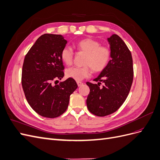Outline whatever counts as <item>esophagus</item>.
I'll list each match as a JSON object with an SVG mask.
<instances>
[{
    "label": "esophagus",
    "mask_w": 160,
    "mask_h": 160,
    "mask_svg": "<svg viewBox=\"0 0 160 160\" xmlns=\"http://www.w3.org/2000/svg\"><path fill=\"white\" fill-rule=\"evenodd\" d=\"M77 85H78L79 87L81 86L82 85H83V82H81V81H77Z\"/></svg>",
    "instance_id": "34e87169"
}]
</instances>
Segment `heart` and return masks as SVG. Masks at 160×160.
<instances>
[{"label":"heart","instance_id":"1","mask_svg":"<svg viewBox=\"0 0 160 160\" xmlns=\"http://www.w3.org/2000/svg\"><path fill=\"white\" fill-rule=\"evenodd\" d=\"M101 43L93 38H84L75 45L77 50L86 53L83 67H72L67 69L65 75L69 78L81 81L88 77L91 72L103 71L111 59V51L108 47L101 46ZM74 57V52L71 47H65L61 52V59L67 65H70Z\"/></svg>","mask_w":160,"mask_h":160}]
</instances>
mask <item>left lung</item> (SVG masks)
I'll return each instance as SVG.
<instances>
[{"label":"left lung","instance_id":"obj_1","mask_svg":"<svg viewBox=\"0 0 160 160\" xmlns=\"http://www.w3.org/2000/svg\"><path fill=\"white\" fill-rule=\"evenodd\" d=\"M110 45L111 60L93 84L87 82L90 92L87 99L89 111L99 117L115 112L126 99L133 79L132 53L118 35L108 38ZM104 83L99 86L100 82Z\"/></svg>","mask_w":160,"mask_h":160}]
</instances>
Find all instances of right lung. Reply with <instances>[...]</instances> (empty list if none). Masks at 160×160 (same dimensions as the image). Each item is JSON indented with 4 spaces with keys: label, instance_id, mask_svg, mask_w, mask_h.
Listing matches in <instances>:
<instances>
[{
    "label": "right lung",
    "instance_id": "obj_1",
    "mask_svg": "<svg viewBox=\"0 0 160 160\" xmlns=\"http://www.w3.org/2000/svg\"><path fill=\"white\" fill-rule=\"evenodd\" d=\"M67 42L61 35L44 34L24 59L21 79L24 93L32 109L42 117L61 115L68 108L70 95L78 87L71 78L52 84L64 77L61 52Z\"/></svg>",
    "mask_w": 160,
    "mask_h": 160
}]
</instances>
